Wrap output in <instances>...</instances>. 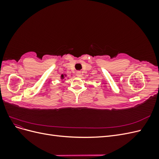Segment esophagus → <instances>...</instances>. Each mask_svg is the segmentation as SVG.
I'll use <instances>...</instances> for the list:
<instances>
[{
  "label": "esophagus",
  "mask_w": 159,
  "mask_h": 159,
  "mask_svg": "<svg viewBox=\"0 0 159 159\" xmlns=\"http://www.w3.org/2000/svg\"><path fill=\"white\" fill-rule=\"evenodd\" d=\"M81 75H81V73L80 71L77 72V77H78V78H81Z\"/></svg>",
  "instance_id": "34e87169"
}]
</instances>
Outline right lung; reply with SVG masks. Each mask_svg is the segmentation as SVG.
<instances>
[{"instance_id": "right-lung-1", "label": "right lung", "mask_w": 159, "mask_h": 159, "mask_svg": "<svg viewBox=\"0 0 159 159\" xmlns=\"http://www.w3.org/2000/svg\"><path fill=\"white\" fill-rule=\"evenodd\" d=\"M66 77H67V75L66 74H61V76H60V79L61 80H64V81L66 80V78L67 79H69V78H66Z\"/></svg>"}]
</instances>
